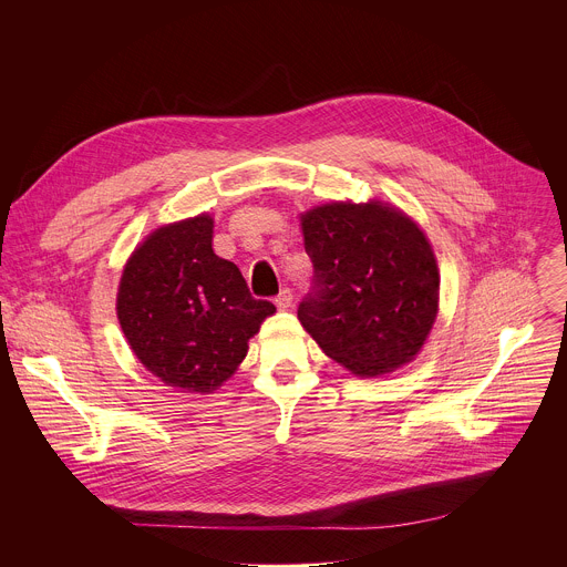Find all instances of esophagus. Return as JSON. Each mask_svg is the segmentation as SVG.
Segmentation results:
<instances>
[{
	"mask_svg": "<svg viewBox=\"0 0 567 567\" xmlns=\"http://www.w3.org/2000/svg\"><path fill=\"white\" fill-rule=\"evenodd\" d=\"M276 307H278L280 311H289V309L293 307V293H291L289 289H282V291L278 293V298H276Z\"/></svg>",
	"mask_w": 567,
	"mask_h": 567,
	"instance_id": "esophagus-1",
	"label": "esophagus"
}]
</instances>
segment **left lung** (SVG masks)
I'll use <instances>...</instances> for the list:
<instances>
[{"instance_id": "8db88e82", "label": "left lung", "mask_w": 567, "mask_h": 567, "mask_svg": "<svg viewBox=\"0 0 567 567\" xmlns=\"http://www.w3.org/2000/svg\"><path fill=\"white\" fill-rule=\"evenodd\" d=\"M316 289L298 320L358 378L413 362L440 313V267L424 229L398 205L329 200L300 214Z\"/></svg>"}]
</instances>
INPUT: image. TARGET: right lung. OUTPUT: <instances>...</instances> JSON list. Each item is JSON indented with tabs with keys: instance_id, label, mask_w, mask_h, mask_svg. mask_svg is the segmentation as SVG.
<instances>
[{
	"instance_id": "right-lung-1",
	"label": "right lung",
	"mask_w": 567,
	"mask_h": 567,
	"mask_svg": "<svg viewBox=\"0 0 567 567\" xmlns=\"http://www.w3.org/2000/svg\"><path fill=\"white\" fill-rule=\"evenodd\" d=\"M214 216L165 223L130 254L116 318L136 360L181 393H214L240 367L249 340L276 313L240 269L214 254Z\"/></svg>"
}]
</instances>
